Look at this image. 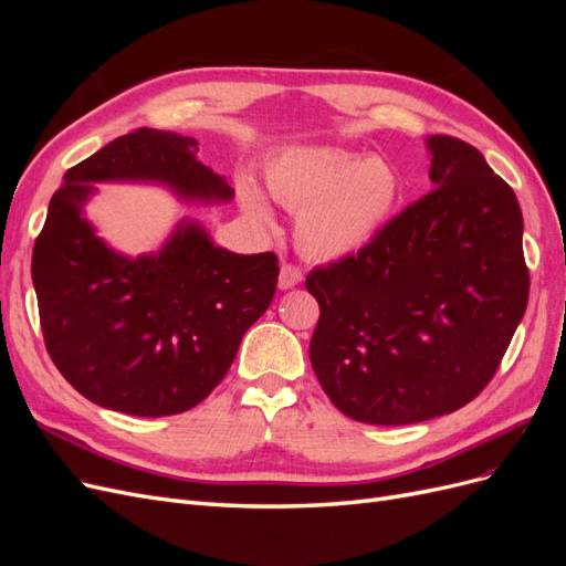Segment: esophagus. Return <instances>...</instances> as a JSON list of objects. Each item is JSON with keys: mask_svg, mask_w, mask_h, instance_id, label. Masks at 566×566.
Here are the masks:
<instances>
[{"mask_svg": "<svg viewBox=\"0 0 566 566\" xmlns=\"http://www.w3.org/2000/svg\"><path fill=\"white\" fill-rule=\"evenodd\" d=\"M302 279H304V273H302L300 266L283 264L281 266V276H279V287L281 290H290V287H295L297 283H302Z\"/></svg>", "mask_w": 566, "mask_h": 566, "instance_id": "esophagus-1", "label": "esophagus"}]
</instances>
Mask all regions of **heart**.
I'll return each instance as SVG.
<instances>
[{
	"label": "heart",
	"mask_w": 566,
	"mask_h": 566,
	"mask_svg": "<svg viewBox=\"0 0 566 566\" xmlns=\"http://www.w3.org/2000/svg\"><path fill=\"white\" fill-rule=\"evenodd\" d=\"M266 186L297 217V241L318 260H339L361 252L399 210L401 172L382 156L297 146L266 165ZM245 210L269 219V205L252 184L241 186Z\"/></svg>",
	"instance_id": "1"
}]
</instances>
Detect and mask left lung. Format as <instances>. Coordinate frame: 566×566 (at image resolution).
<instances>
[{"label": "left lung", "instance_id": "left-lung-1", "mask_svg": "<svg viewBox=\"0 0 566 566\" xmlns=\"http://www.w3.org/2000/svg\"><path fill=\"white\" fill-rule=\"evenodd\" d=\"M434 188L361 252L316 266L310 358L352 420L410 424L470 403L528 302L522 210L474 146L427 139Z\"/></svg>", "mask_w": 566, "mask_h": 566}]
</instances>
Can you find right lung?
<instances>
[{"label": "right lung", "instance_id": "obj_1", "mask_svg": "<svg viewBox=\"0 0 566 566\" xmlns=\"http://www.w3.org/2000/svg\"><path fill=\"white\" fill-rule=\"evenodd\" d=\"M196 150V139L175 132L117 136L67 169L32 248L51 361L82 397L119 413L163 418L198 406L276 293V254L217 248L196 221H181L158 254L132 260L84 217L94 181H160L184 200H231L227 177Z\"/></svg>", "mask_w": 566, "mask_h": 566}]
</instances>
